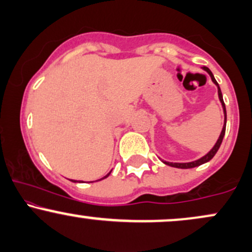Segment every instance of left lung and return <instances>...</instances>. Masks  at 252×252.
<instances>
[{
	"instance_id": "1",
	"label": "left lung",
	"mask_w": 252,
	"mask_h": 252,
	"mask_svg": "<svg viewBox=\"0 0 252 252\" xmlns=\"http://www.w3.org/2000/svg\"><path fill=\"white\" fill-rule=\"evenodd\" d=\"M202 70L206 71L207 73L210 74V77H211V79H212V82L215 83L217 88H218V96H219V100H220L221 106H222V110H224V117H225V118H224V126H222L221 132H220V135H219V138H218V140H217L216 144H215V146H213V148L211 149L210 152L207 153L206 155L202 156V158H198V160H195V161H192V162H184V163H181V162H168V161H163V160H161L164 164H167V166L175 167V168H181V169H189V168H194V167L200 166V164H204V163L209 162V161L211 160V158H212L213 156L216 155V153L218 152L219 147H220V144H221V142H222V138H224V135H225V129H226V109H225V104H224V99H222V94H221L220 88H219L218 83H217V80L215 79V77H213L212 72H211V70H210L209 67H206V66H204V67H202Z\"/></svg>"
}]
</instances>
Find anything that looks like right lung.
Masks as SVG:
<instances>
[{"mask_svg": "<svg viewBox=\"0 0 252 252\" xmlns=\"http://www.w3.org/2000/svg\"><path fill=\"white\" fill-rule=\"evenodd\" d=\"M110 173H111V170H110V172H109V173H108V174H106V175H105V176H104V178H102V179H99V180H103V179H105V178H108V176H109V175H110ZM73 182H76V180H74V181H73ZM91 182H92V181H91Z\"/></svg>", "mask_w": 252, "mask_h": 252, "instance_id": "right-lung-1", "label": "right lung"}]
</instances>
